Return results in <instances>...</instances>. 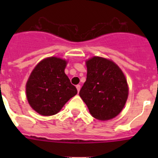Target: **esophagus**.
I'll return each instance as SVG.
<instances>
[{
  "instance_id": "34e87169",
  "label": "esophagus",
  "mask_w": 158,
  "mask_h": 158,
  "mask_svg": "<svg viewBox=\"0 0 158 158\" xmlns=\"http://www.w3.org/2000/svg\"><path fill=\"white\" fill-rule=\"evenodd\" d=\"M76 88H77V92L79 93V91H80V89H81L80 85H76Z\"/></svg>"
}]
</instances>
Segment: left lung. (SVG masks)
<instances>
[{"instance_id": "obj_1", "label": "left lung", "mask_w": 158, "mask_h": 158, "mask_svg": "<svg viewBox=\"0 0 158 158\" xmlns=\"http://www.w3.org/2000/svg\"><path fill=\"white\" fill-rule=\"evenodd\" d=\"M86 65V81L79 95L94 118H115L127 100L128 86L123 73L116 64L100 57L90 58Z\"/></svg>"}]
</instances>
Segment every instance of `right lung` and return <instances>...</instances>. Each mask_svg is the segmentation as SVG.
<instances>
[{"mask_svg": "<svg viewBox=\"0 0 158 158\" xmlns=\"http://www.w3.org/2000/svg\"><path fill=\"white\" fill-rule=\"evenodd\" d=\"M66 61L56 57L45 58L35 66L26 85L31 107L45 116L55 115L77 93L65 70Z\"/></svg>", "mask_w": 158, "mask_h": 158, "instance_id": "1", "label": "right lung"}]
</instances>
